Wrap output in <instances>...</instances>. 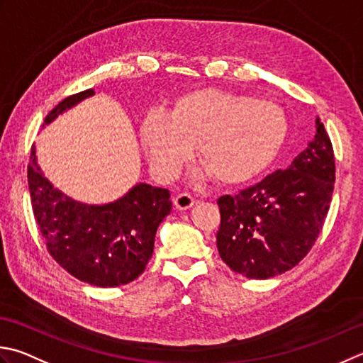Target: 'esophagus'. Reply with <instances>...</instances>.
Segmentation results:
<instances>
[{
	"label": "esophagus",
	"instance_id": "obj_1",
	"mask_svg": "<svg viewBox=\"0 0 363 363\" xmlns=\"http://www.w3.org/2000/svg\"><path fill=\"white\" fill-rule=\"evenodd\" d=\"M195 204V200L189 194H179L174 198V208L177 211H187Z\"/></svg>",
	"mask_w": 363,
	"mask_h": 363
}]
</instances>
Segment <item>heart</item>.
<instances>
[{
	"mask_svg": "<svg viewBox=\"0 0 363 363\" xmlns=\"http://www.w3.org/2000/svg\"><path fill=\"white\" fill-rule=\"evenodd\" d=\"M288 130V116L277 102L203 88L177 97L168 113H149L140 140L162 176L176 173L196 145L198 162L218 184L240 186L272 165Z\"/></svg>",
	"mask_w": 363,
	"mask_h": 363,
	"instance_id": "heart-1",
	"label": "heart"
}]
</instances>
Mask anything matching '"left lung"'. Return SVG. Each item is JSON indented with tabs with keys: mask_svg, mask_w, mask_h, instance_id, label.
Returning a JSON list of instances; mask_svg holds the SVG:
<instances>
[{
	"mask_svg": "<svg viewBox=\"0 0 363 363\" xmlns=\"http://www.w3.org/2000/svg\"><path fill=\"white\" fill-rule=\"evenodd\" d=\"M335 157L324 124L286 169L217 200V248L231 271L271 279L293 269L315 245L330 208Z\"/></svg>",
	"mask_w": 363,
	"mask_h": 363,
	"instance_id": "8db88e82",
	"label": "left lung"
}]
</instances>
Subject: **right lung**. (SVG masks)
Instances as JSON below:
<instances>
[{"mask_svg": "<svg viewBox=\"0 0 363 363\" xmlns=\"http://www.w3.org/2000/svg\"><path fill=\"white\" fill-rule=\"evenodd\" d=\"M91 96L94 91L86 89L66 97L45 116L44 125ZM28 187L48 253L75 279L99 288L127 285L143 274L159 225L172 212L169 191L149 184H137L108 204L78 203L40 172L34 145Z\"/></svg>", "mask_w": 363, "mask_h": 363, "instance_id": "right-lung-1", "label": "right lung"}]
</instances>
